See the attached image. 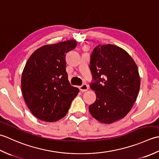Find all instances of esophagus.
Wrapping results in <instances>:
<instances>
[{
    "mask_svg": "<svg viewBox=\"0 0 159 159\" xmlns=\"http://www.w3.org/2000/svg\"><path fill=\"white\" fill-rule=\"evenodd\" d=\"M80 90L82 92H85L89 90V86L86 84H83L82 86H80Z\"/></svg>",
    "mask_w": 159,
    "mask_h": 159,
    "instance_id": "obj_1",
    "label": "esophagus"
}]
</instances>
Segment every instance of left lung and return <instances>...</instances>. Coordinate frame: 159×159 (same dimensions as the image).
I'll list each match as a JSON object with an SVG mask.
<instances>
[{
	"mask_svg": "<svg viewBox=\"0 0 159 159\" xmlns=\"http://www.w3.org/2000/svg\"><path fill=\"white\" fill-rule=\"evenodd\" d=\"M90 69L96 100L89 112L97 120L112 124L130 111L140 89L137 64L123 48L112 44L98 45L90 55Z\"/></svg>",
	"mask_w": 159,
	"mask_h": 159,
	"instance_id": "1",
	"label": "left lung"
}]
</instances>
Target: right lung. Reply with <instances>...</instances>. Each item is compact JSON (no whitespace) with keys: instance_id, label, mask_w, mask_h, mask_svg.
Instances as JSON below:
<instances>
[{"instance_id":"add662e5","label":"right lung","mask_w":159,"mask_h":159,"mask_svg":"<svg viewBox=\"0 0 159 159\" xmlns=\"http://www.w3.org/2000/svg\"><path fill=\"white\" fill-rule=\"evenodd\" d=\"M76 45L75 40L44 45L35 51L25 64L22 95L32 114L42 121L63 118L79 93L70 85L66 71V54Z\"/></svg>"}]
</instances>
